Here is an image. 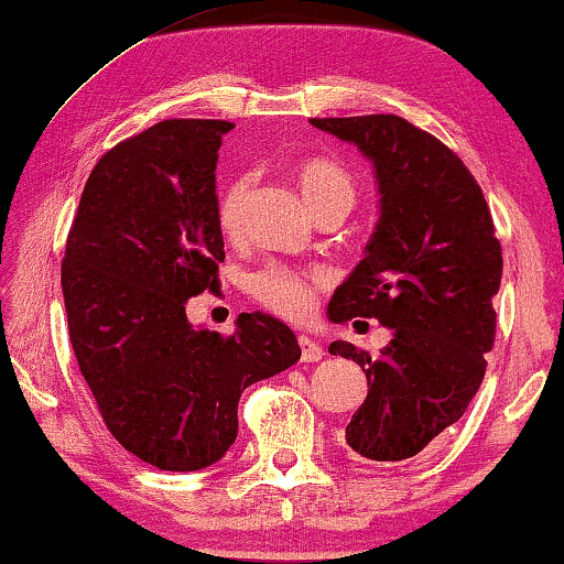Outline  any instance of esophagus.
Masks as SVG:
<instances>
[{
  "label": "esophagus",
  "mask_w": 564,
  "mask_h": 564,
  "mask_svg": "<svg viewBox=\"0 0 564 564\" xmlns=\"http://www.w3.org/2000/svg\"><path fill=\"white\" fill-rule=\"evenodd\" d=\"M297 344H300V357H303V361H318L323 357V346L318 341H313V338L300 336Z\"/></svg>",
  "instance_id": "esophagus-1"
}]
</instances>
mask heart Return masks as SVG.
I'll list each match as a JSON object with an SVG mask.
<instances>
[{
	"label": "heart",
	"instance_id": "obj_1",
	"mask_svg": "<svg viewBox=\"0 0 564 564\" xmlns=\"http://www.w3.org/2000/svg\"><path fill=\"white\" fill-rule=\"evenodd\" d=\"M290 176L297 184L300 195L318 215L330 207L349 213L357 203L359 187L351 169L330 156H305L290 164ZM251 180L236 174L218 192V226L226 236H238L243 228L246 199H249ZM328 274L323 269H300L290 264H267L249 276V295L282 318L300 321L313 311L315 295L326 284Z\"/></svg>",
	"mask_w": 564,
	"mask_h": 564
}]
</instances>
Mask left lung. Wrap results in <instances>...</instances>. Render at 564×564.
I'll return each instance as SVG.
<instances>
[{
  "instance_id": "8db88e82",
  "label": "left lung",
  "mask_w": 564,
  "mask_h": 564,
  "mask_svg": "<svg viewBox=\"0 0 564 564\" xmlns=\"http://www.w3.org/2000/svg\"><path fill=\"white\" fill-rule=\"evenodd\" d=\"M357 143L380 184V220L328 318H377L392 341L369 357L334 341V357L367 375V400L346 426L361 459L405 462L465 415L496 344L492 297L503 253L480 184L436 135L398 115L311 118Z\"/></svg>"
}]
</instances>
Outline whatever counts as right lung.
Masks as SVG:
<instances>
[{
	"mask_svg": "<svg viewBox=\"0 0 564 564\" xmlns=\"http://www.w3.org/2000/svg\"><path fill=\"white\" fill-rule=\"evenodd\" d=\"M230 128L161 120L107 151L61 261L68 338L105 426L169 473L218 462L236 442L241 392L300 359L295 334L272 315L241 313L223 336L184 313L220 288L215 164Z\"/></svg>",
	"mask_w": 564,
	"mask_h": 564,
	"instance_id": "obj_1",
	"label": "right lung"
}]
</instances>
